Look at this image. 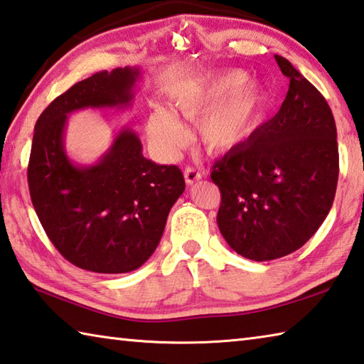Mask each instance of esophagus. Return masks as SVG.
<instances>
[{
    "instance_id": "obj_1",
    "label": "esophagus",
    "mask_w": 364,
    "mask_h": 364,
    "mask_svg": "<svg viewBox=\"0 0 364 364\" xmlns=\"http://www.w3.org/2000/svg\"><path fill=\"white\" fill-rule=\"evenodd\" d=\"M183 177H186V182L188 186H192V183H195L196 181H200L201 172L198 169L192 168V166H188V168H186V171H183Z\"/></svg>"
}]
</instances>
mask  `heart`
Here are the masks:
<instances>
[{
  "label": "heart",
  "instance_id": "heart-1",
  "mask_svg": "<svg viewBox=\"0 0 364 364\" xmlns=\"http://www.w3.org/2000/svg\"><path fill=\"white\" fill-rule=\"evenodd\" d=\"M246 73L230 72L213 85L186 89L174 95V107L188 119H199L198 136L209 150L224 151L243 144L259 126L265 92ZM146 137L166 156L174 155L186 132L174 114L156 108L146 121Z\"/></svg>",
  "mask_w": 364,
  "mask_h": 364
}]
</instances>
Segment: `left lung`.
<instances>
[{
  "mask_svg": "<svg viewBox=\"0 0 364 364\" xmlns=\"http://www.w3.org/2000/svg\"><path fill=\"white\" fill-rule=\"evenodd\" d=\"M289 89L279 112L213 166L220 190L218 225L246 259L273 260L314 237L333 206L339 149L333 112L321 92L282 55Z\"/></svg>",
  "mask_w": 364,
  "mask_h": 364,
  "instance_id": "left-lung-1",
  "label": "left lung"
}]
</instances>
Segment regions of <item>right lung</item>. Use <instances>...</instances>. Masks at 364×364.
Segmentation results:
<instances>
[{
    "label": "right lung",
    "instance_id": "right-lung-1",
    "mask_svg": "<svg viewBox=\"0 0 364 364\" xmlns=\"http://www.w3.org/2000/svg\"><path fill=\"white\" fill-rule=\"evenodd\" d=\"M139 76L140 70L129 67L94 73L50 102L35 124L27 169L31 203L50 243L82 270L139 269L186 190L182 171L144 158L129 127L91 166L73 164L63 149L68 113L129 105Z\"/></svg>",
    "mask_w": 364,
    "mask_h": 364
}]
</instances>
